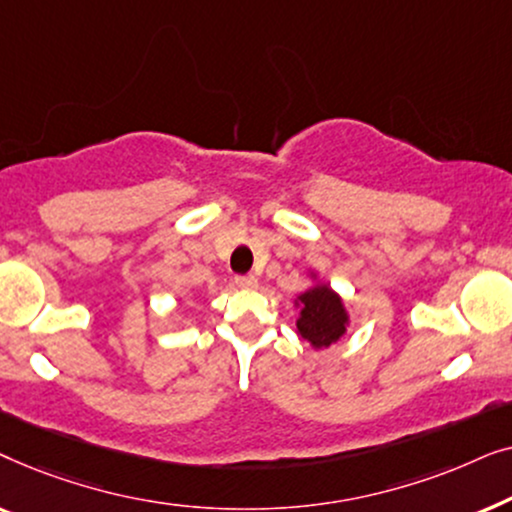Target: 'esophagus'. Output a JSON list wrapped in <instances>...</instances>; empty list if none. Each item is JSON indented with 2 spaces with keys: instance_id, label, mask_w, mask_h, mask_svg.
Here are the masks:
<instances>
[{
  "instance_id": "obj_1",
  "label": "esophagus",
  "mask_w": 512,
  "mask_h": 512,
  "mask_svg": "<svg viewBox=\"0 0 512 512\" xmlns=\"http://www.w3.org/2000/svg\"><path fill=\"white\" fill-rule=\"evenodd\" d=\"M235 286H240V289H256L258 279L254 275H237Z\"/></svg>"
}]
</instances>
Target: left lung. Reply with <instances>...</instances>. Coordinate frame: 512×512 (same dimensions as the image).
Returning a JSON list of instances; mask_svg holds the SVG:
<instances>
[{
  "mask_svg": "<svg viewBox=\"0 0 512 512\" xmlns=\"http://www.w3.org/2000/svg\"><path fill=\"white\" fill-rule=\"evenodd\" d=\"M347 314L340 298L328 286H314L300 296L298 333L312 347H328L345 333Z\"/></svg>",
  "mask_w": 512,
  "mask_h": 512,
  "instance_id": "left-lung-1",
  "label": "left lung"
}]
</instances>
